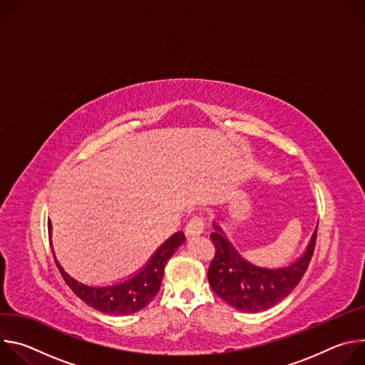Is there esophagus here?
I'll return each mask as SVG.
<instances>
[{
  "label": "esophagus",
  "instance_id": "34e87169",
  "mask_svg": "<svg viewBox=\"0 0 365 365\" xmlns=\"http://www.w3.org/2000/svg\"><path fill=\"white\" fill-rule=\"evenodd\" d=\"M203 230H205V220H203V217L195 215L187 222V225L185 228V232H186L187 237H196V235L203 234Z\"/></svg>",
  "mask_w": 365,
  "mask_h": 365
}]
</instances>
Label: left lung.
Segmentation results:
<instances>
[{
  "label": "left lung",
  "instance_id": "left-lung-1",
  "mask_svg": "<svg viewBox=\"0 0 365 365\" xmlns=\"http://www.w3.org/2000/svg\"><path fill=\"white\" fill-rule=\"evenodd\" d=\"M212 227L211 240L215 247V257L207 270V280L212 290L230 306L248 314L267 310L293 292L314 255L318 232L317 227L306 251L296 262L284 267L267 269L245 259L215 221Z\"/></svg>",
  "mask_w": 365,
  "mask_h": 365
}]
</instances>
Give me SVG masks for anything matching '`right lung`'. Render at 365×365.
Returning a JSON list of instances; mask_svg holds the SVG:
<instances>
[{"label":"right lung","mask_w":365,"mask_h":365,"mask_svg":"<svg viewBox=\"0 0 365 365\" xmlns=\"http://www.w3.org/2000/svg\"><path fill=\"white\" fill-rule=\"evenodd\" d=\"M48 231H51L50 222ZM185 241L186 238L182 231L175 232L155 250V252L150 257L145 266L138 273L124 282L110 286L83 284L76 279L71 277L63 270V267L56 259V255L55 262L66 284L82 302L99 312H103V314L124 317L135 314V312L144 309L153 300V297L159 293L165 274V267L170 257Z\"/></svg>","instance_id":"1"}]
</instances>
